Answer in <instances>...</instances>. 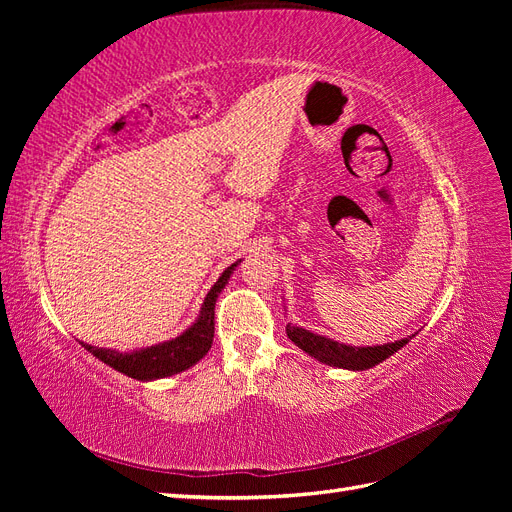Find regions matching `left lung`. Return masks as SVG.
Instances as JSON below:
<instances>
[{"label":"left lung","instance_id":"left-lung-1","mask_svg":"<svg viewBox=\"0 0 512 512\" xmlns=\"http://www.w3.org/2000/svg\"><path fill=\"white\" fill-rule=\"evenodd\" d=\"M286 312V305H284ZM286 335L290 342H294V346H299L303 352H307L309 356H314L316 361L329 365V367H339V369H350V371H365L380 365L382 361L389 359L397 350L404 348L410 337L397 339V342L391 344H382V346H350V344H342L335 342V339L320 335L314 331H307L303 327H297V324H286Z\"/></svg>","mask_w":512,"mask_h":512}]
</instances>
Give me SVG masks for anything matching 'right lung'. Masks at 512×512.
Returning <instances> with one entry per match:
<instances>
[{
	"mask_svg": "<svg viewBox=\"0 0 512 512\" xmlns=\"http://www.w3.org/2000/svg\"><path fill=\"white\" fill-rule=\"evenodd\" d=\"M239 262H232L230 267L224 269L220 275V280L211 286L207 292V297L203 301V307L196 316V320L185 329L181 335L166 339V342L153 344L147 348H134L128 352L113 350V348H100V346H91L85 342H79L87 352L96 356L98 361L104 365L113 367L119 374L141 380V382H151V380H160L181 374V371L194 367L203 356L209 352L213 344V331H215V301L226 288L232 271L239 267Z\"/></svg>",
	"mask_w": 512,
	"mask_h": 512,
	"instance_id": "obj_1",
	"label": "right lung"
}]
</instances>
